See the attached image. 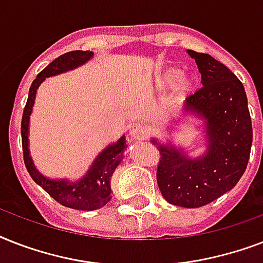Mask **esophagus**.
Masks as SVG:
<instances>
[{
	"mask_svg": "<svg viewBox=\"0 0 263 263\" xmlns=\"http://www.w3.org/2000/svg\"><path fill=\"white\" fill-rule=\"evenodd\" d=\"M129 136L135 140L143 139L146 136V127L142 123H134L129 128Z\"/></svg>",
	"mask_w": 263,
	"mask_h": 263,
	"instance_id": "34e87169",
	"label": "esophagus"
}]
</instances>
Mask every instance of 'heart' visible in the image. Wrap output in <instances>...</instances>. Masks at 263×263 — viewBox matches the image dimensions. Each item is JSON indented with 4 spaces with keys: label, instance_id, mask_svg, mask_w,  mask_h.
I'll return each instance as SVG.
<instances>
[{
    "label": "heart",
    "instance_id": "heart-1",
    "mask_svg": "<svg viewBox=\"0 0 263 263\" xmlns=\"http://www.w3.org/2000/svg\"><path fill=\"white\" fill-rule=\"evenodd\" d=\"M180 76H181V71L177 68H166L162 72H160L156 76L154 84L158 90H166V88L172 87L173 84L177 82ZM194 87V80L188 79V78H181L179 81V92L180 95H184L188 91H191Z\"/></svg>",
    "mask_w": 263,
    "mask_h": 263
}]
</instances>
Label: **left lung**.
Wrapping results in <instances>:
<instances>
[{
  "label": "left lung",
  "instance_id": "obj_1",
  "mask_svg": "<svg viewBox=\"0 0 263 263\" xmlns=\"http://www.w3.org/2000/svg\"><path fill=\"white\" fill-rule=\"evenodd\" d=\"M202 75V86L185 99L179 120L195 117L202 125L206 150L192 157L185 148L152 138L160 150L157 183L169 203L194 209L210 203L231 191L249 164L253 125L241 82L224 64L204 53L187 50ZM188 123V119L184 121Z\"/></svg>",
  "mask_w": 263,
  "mask_h": 263
}]
</instances>
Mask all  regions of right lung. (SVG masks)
I'll list each match as a JSON object with an SVG mask.
<instances>
[{
    "instance_id": "right-lung-1",
    "label": "right lung",
    "mask_w": 263,
    "mask_h": 263,
    "mask_svg": "<svg viewBox=\"0 0 263 263\" xmlns=\"http://www.w3.org/2000/svg\"><path fill=\"white\" fill-rule=\"evenodd\" d=\"M92 57H94V53L90 50H73L68 51L65 54L60 55L54 61H51L31 84L22 119L23 156H24L27 171L32 180L63 206L76 209V210H84V212L97 210V209L103 208L107 202H110V179L116 168L121 164L124 158V152L127 148L125 135L121 136L117 142L110 143L103 148L102 152L95 157L86 175L79 180L72 181L68 179H50L35 168L34 161L31 158L30 148H28L30 146L28 143L30 132L28 131H30V116L32 113L35 97H36L39 86L46 80V78L76 69L80 65L88 63Z\"/></svg>"
}]
</instances>
